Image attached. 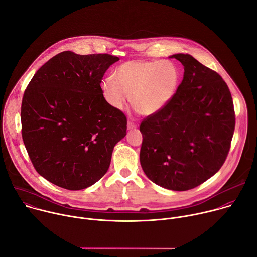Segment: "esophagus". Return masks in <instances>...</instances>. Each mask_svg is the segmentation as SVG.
<instances>
[{"label": "esophagus", "instance_id": "obj_1", "mask_svg": "<svg viewBox=\"0 0 257 257\" xmlns=\"http://www.w3.org/2000/svg\"><path fill=\"white\" fill-rule=\"evenodd\" d=\"M137 127V124L136 123H134V122H132V121H128V123H127V128L128 129H133V128H136Z\"/></svg>", "mask_w": 257, "mask_h": 257}]
</instances>
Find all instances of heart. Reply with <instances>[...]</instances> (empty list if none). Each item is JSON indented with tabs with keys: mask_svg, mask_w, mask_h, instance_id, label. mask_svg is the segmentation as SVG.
Listing matches in <instances>:
<instances>
[{
	"mask_svg": "<svg viewBox=\"0 0 257 257\" xmlns=\"http://www.w3.org/2000/svg\"><path fill=\"white\" fill-rule=\"evenodd\" d=\"M180 80L178 67L169 60L128 61L120 65L114 76L101 82L107 103L123 109L131 101L144 115L160 112L174 96Z\"/></svg>",
	"mask_w": 257,
	"mask_h": 257,
	"instance_id": "b5f03b06",
	"label": "heart"
}]
</instances>
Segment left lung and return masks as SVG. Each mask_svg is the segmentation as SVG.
<instances>
[{
    "label": "left lung",
    "mask_w": 257,
    "mask_h": 257,
    "mask_svg": "<svg viewBox=\"0 0 257 257\" xmlns=\"http://www.w3.org/2000/svg\"><path fill=\"white\" fill-rule=\"evenodd\" d=\"M184 66L172 99L140 124V164L157 185L175 191L195 188L224 165L235 130L227 83L190 55L171 56Z\"/></svg>",
    "instance_id": "8db88e82"
}]
</instances>
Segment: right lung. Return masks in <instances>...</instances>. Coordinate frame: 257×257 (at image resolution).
<instances>
[{
  "label": "right lung",
  "mask_w": 257,
  "mask_h": 257,
  "mask_svg": "<svg viewBox=\"0 0 257 257\" xmlns=\"http://www.w3.org/2000/svg\"><path fill=\"white\" fill-rule=\"evenodd\" d=\"M119 60L62 52L28 83L22 139L36 172L53 184L81 190L106 173L114 146L127 133L125 114L107 103L100 87L107 68Z\"/></svg>",
  "instance_id": "obj_1"
}]
</instances>
